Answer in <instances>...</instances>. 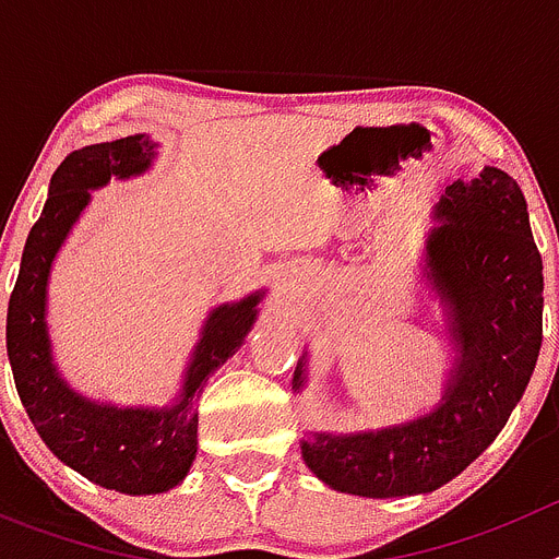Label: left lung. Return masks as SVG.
<instances>
[{
  "mask_svg": "<svg viewBox=\"0 0 559 559\" xmlns=\"http://www.w3.org/2000/svg\"><path fill=\"white\" fill-rule=\"evenodd\" d=\"M426 271L448 310L456 364L431 414L360 433L302 439V459L338 492H433L476 462L507 426L543 341V260L521 187L498 167L453 181L437 204ZM302 360L294 386H302Z\"/></svg>",
  "mask_w": 559,
  "mask_h": 559,
  "instance_id": "1",
  "label": "left lung"
}]
</instances>
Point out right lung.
Listing matches in <instances>:
<instances>
[{
	"label": "right lung",
	"instance_id": "add662e5",
	"mask_svg": "<svg viewBox=\"0 0 559 559\" xmlns=\"http://www.w3.org/2000/svg\"><path fill=\"white\" fill-rule=\"evenodd\" d=\"M153 142L142 133L72 151L49 181L41 218L24 243L22 269L8 305V358L16 392L44 445L72 471L126 496L173 490L199 448L195 397L215 369L243 344L263 290L210 313L190 358L176 406L117 408L67 386L52 364L47 333V280L58 249L88 204V190L111 176L131 179L151 167Z\"/></svg>",
	"mask_w": 559,
	"mask_h": 559
}]
</instances>
